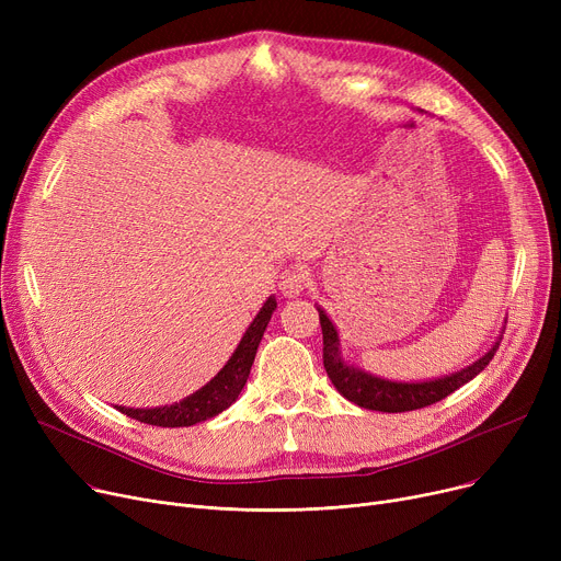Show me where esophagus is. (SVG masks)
Instances as JSON below:
<instances>
[{
    "label": "esophagus",
    "instance_id": "esophagus-1",
    "mask_svg": "<svg viewBox=\"0 0 561 561\" xmlns=\"http://www.w3.org/2000/svg\"><path fill=\"white\" fill-rule=\"evenodd\" d=\"M307 286V273L302 268H290L284 271L279 277V290L286 298H298Z\"/></svg>",
    "mask_w": 561,
    "mask_h": 561
}]
</instances>
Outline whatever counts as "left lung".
Instances as JSON below:
<instances>
[{
    "mask_svg": "<svg viewBox=\"0 0 561 561\" xmlns=\"http://www.w3.org/2000/svg\"><path fill=\"white\" fill-rule=\"evenodd\" d=\"M316 309H318L320 328H322V364H325L328 377L332 379L336 391L345 400L355 402L364 409L387 411V414H400V411L423 409L427 404H434L438 400L448 398L459 387H463L466 381H470L489 366V362L493 359L495 350L500 345V339H503V336H497L495 343L484 352L478 362H473L457 373L434 377V379H421V381H400V379H387V377L373 375L364 368H357L355 364L345 362L343 352H341V339H339L336 325L325 313V309H320L318 305H316Z\"/></svg>",
    "mask_w": 561,
    "mask_h": 561,
    "instance_id": "8db88e82",
    "label": "left lung"
}]
</instances>
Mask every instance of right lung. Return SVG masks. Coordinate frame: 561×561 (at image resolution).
Wrapping results in <instances>:
<instances>
[{"instance_id":"1","label":"right lung","mask_w":561,"mask_h":561,"mask_svg":"<svg viewBox=\"0 0 561 561\" xmlns=\"http://www.w3.org/2000/svg\"><path fill=\"white\" fill-rule=\"evenodd\" d=\"M277 309V300L275 296H271L268 300L263 302V307L259 309V313L254 316V320L250 322V328L245 330L243 339L236 345V350L231 352V357L227 359V364L218 370L216 377H211L202 389H197L195 393L186 396L180 402L172 404H163V407H117V411H123L125 416L147 423V425H157V427H191L195 423L209 421L214 416H218L220 411H225L227 407H231L236 400H239L245 381L250 377V368L254 364L256 357V347L263 339L265 328L273 318V311Z\"/></svg>"}]
</instances>
